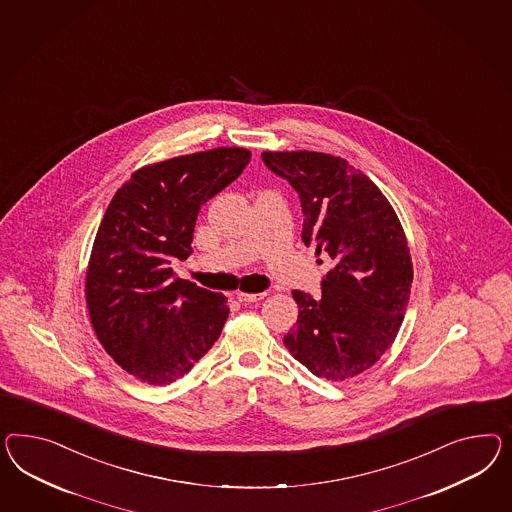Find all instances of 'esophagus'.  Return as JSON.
Returning <instances> with one entry per match:
<instances>
[{
    "label": "esophagus",
    "mask_w": 512,
    "mask_h": 512,
    "mask_svg": "<svg viewBox=\"0 0 512 512\" xmlns=\"http://www.w3.org/2000/svg\"><path fill=\"white\" fill-rule=\"evenodd\" d=\"M264 296H266V292H236V298H238V302H244V304H251V302H261Z\"/></svg>",
    "instance_id": "34e87169"
}]
</instances>
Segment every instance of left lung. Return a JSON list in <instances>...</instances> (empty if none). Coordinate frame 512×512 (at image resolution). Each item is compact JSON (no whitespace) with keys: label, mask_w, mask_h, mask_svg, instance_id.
I'll return each mask as SVG.
<instances>
[{"label":"left lung","mask_w":512,"mask_h":512,"mask_svg":"<svg viewBox=\"0 0 512 512\" xmlns=\"http://www.w3.org/2000/svg\"><path fill=\"white\" fill-rule=\"evenodd\" d=\"M263 160L300 195L305 246L333 261L320 298L292 291L300 315L283 343L315 376L354 378L386 354L410 300L414 268L401 221L373 180L339 156L266 151Z\"/></svg>","instance_id":"obj_1"}]
</instances>
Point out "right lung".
Here are the masks:
<instances>
[{
	"mask_svg": "<svg viewBox=\"0 0 512 512\" xmlns=\"http://www.w3.org/2000/svg\"><path fill=\"white\" fill-rule=\"evenodd\" d=\"M251 152L218 147L141 167L100 221L85 300L100 345L141 382L164 386L218 341L227 298L175 276L192 253L199 208L240 177Z\"/></svg>",
	"mask_w": 512,
	"mask_h": 512,
	"instance_id": "right-lung-1",
	"label": "right lung"
}]
</instances>
